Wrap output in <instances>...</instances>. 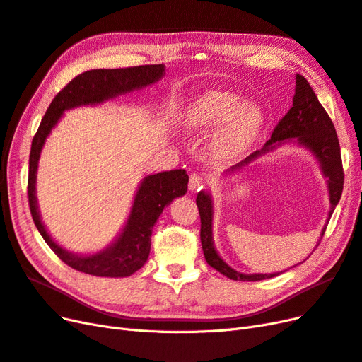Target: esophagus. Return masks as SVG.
<instances>
[{
  "instance_id": "obj_1",
  "label": "esophagus",
  "mask_w": 362,
  "mask_h": 362,
  "mask_svg": "<svg viewBox=\"0 0 362 362\" xmlns=\"http://www.w3.org/2000/svg\"><path fill=\"white\" fill-rule=\"evenodd\" d=\"M203 185H204V179H203L202 174H197V173L191 174V176H189V185H188L189 191H192V192L194 191H200L203 188Z\"/></svg>"
}]
</instances>
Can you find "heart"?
Here are the masks:
<instances>
[{
	"instance_id": "heart-1",
	"label": "heart",
	"mask_w": 362,
	"mask_h": 362,
	"mask_svg": "<svg viewBox=\"0 0 362 362\" xmlns=\"http://www.w3.org/2000/svg\"><path fill=\"white\" fill-rule=\"evenodd\" d=\"M182 124L189 134L219 126L212 138V150L216 158L230 160L255 143L264 126V112L255 102H242L235 91H209L185 112Z\"/></svg>"
}]
</instances>
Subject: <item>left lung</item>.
I'll list each match as a JSON object with an SVG mask.
<instances>
[{"label": "left lung", "mask_w": 362, "mask_h": 362, "mask_svg": "<svg viewBox=\"0 0 362 362\" xmlns=\"http://www.w3.org/2000/svg\"><path fill=\"white\" fill-rule=\"evenodd\" d=\"M286 144H298L300 147L307 148L310 153L317 159L323 177L326 179L328 185V194H329V216L331 218L335 206L340 202V197L343 192V182H344V173L341 164V153H340V144H338V138L332 120L329 119L328 112L325 111L322 103L319 102L316 93L313 91L308 81L302 76L296 75V88L293 96V105L288 110L284 117L279 120L272 132V136L267 141L262 150L254 151L252 155L245 158L238 165L231 167L227 173H236L247 167L255 159L264 156L271 151H275L278 147ZM197 207L200 212L202 219V230H200V239L202 247L204 252V259L207 264H211L214 269L226 275L235 281H260V279L276 276V274H242L236 269L228 266L221 255L218 254L215 243H214V200L209 191H200L197 195ZM326 227L322 230V236L325 235ZM319 245V243H317ZM293 267V266H291Z\"/></svg>", "instance_id": "1"}]
</instances>
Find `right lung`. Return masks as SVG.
I'll return each instance as SVG.
<instances>
[{"instance_id": "add662e5", "label": "right lung", "mask_w": 362, "mask_h": 362, "mask_svg": "<svg viewBox=\"0 0 362 362\" xmlns=\"http://www.w3.org/2000/svg\"><path fill=\"white\" fill-rule=\"evenodd\" d=\"M165 75L164 64L136 66L126 69H95L78 75L51 102L39 129L33 138L28 170V202L34 224L49 248L74 269L110 278L129 276L141 269L150 254L151 230L165 206L188 191L185 170L162 171L146 176L139 183L129 216L122 231L108 247L93 254H75L58 245L42 223L37 197V167L46 138L63 117V112L86 105H99L135 90L158 83Z\"/></svg>"}]
</instances>
